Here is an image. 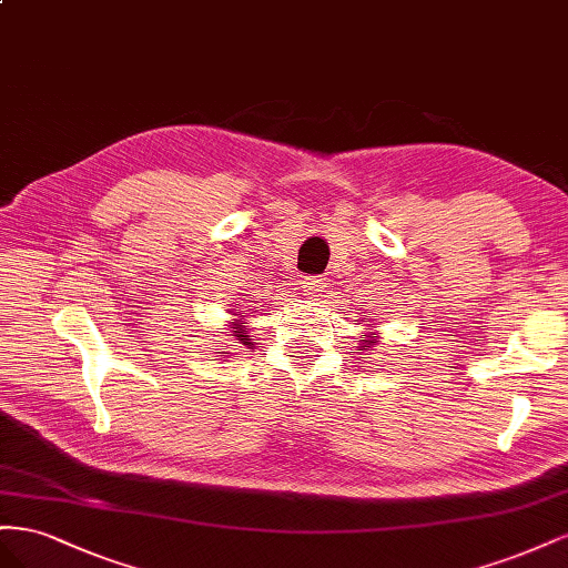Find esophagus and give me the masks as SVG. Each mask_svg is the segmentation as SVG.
Segmentation results:
<instances>
[{"instance_id": "obj_1", "label": "esophagus", "mask_w": 568, "mask_h": 568, "mask_svg": "<svg viewBox=\"0 0 568 568\" xmlns=\"http://www.w3.org/2000/svg\"><path fill=\"white\" fill-rule=\"evenodd\" d=\"M323 287H326V281L321 278V275H310V278H304V290L306 295L318 297L323 293Z\"/></svg>"}]
</instances>
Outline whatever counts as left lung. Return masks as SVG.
Segmentation results:
<instances>
[{
  "mask_svg": "<svg viewBox=\"0 0 568 568\" xmlns=\"http://www.w3.org/2000/svg\"><path fill=\"white\" fill-rule=\"evenodd\" d=\"M366 335H364V339H359V345H362V349H368V347H374L376 343H378V331H376V326L374 323H366Z\"/></svg>",
  "mask_w": 568,
  "mask_h": 568,
  "instance_id": "8db88e82",
  "label": "left lung"
}]
</instances>
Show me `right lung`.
I'll return each instance as SVG.
<instances>
[{
    "label": "right lung",
    "mask_w": 568,
    "mask_h": 568,
    "mask_svg": "<svg viewBox=\"0 0 568 568\" xmlns=\"http://www.w3.org/2000/svg\"><path fill=\"white\" fill-rule=\"evenodd\" d=\"M229 314L233 316V318H231V333L235 335V339H237L240 345H247V347L252 349V347H254V343H250L252 335H250V326H245V323H247L245 318H247V316L242 314V306L237 304L235 310H229ZM219 354H221V356H229L231 352H219Z\"/></svg>",
    "instance_id": "1"
}]
</instances>
